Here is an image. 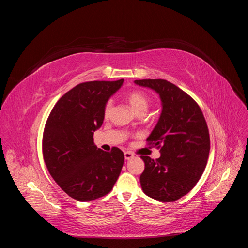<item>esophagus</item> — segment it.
I'll return each mask as SVG.
<instances>
[{"label": "esophagus", "mask_w": 248, "mask_h": 248, "mask_svg": "<svg viewBox=\"0 0 248 248\" xmlns=\"http://www.w3.org/2000/svg\"><path fill=\"white\" fill-rule=\"evenodd\" d=\"M124 156H125V159L126 160H130V159H132L133 158V154L131 153V152H128V151H126L125 153H124Z\"/></svg>", "instance_id": "34e87169"}]
</instances>
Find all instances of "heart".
Instances as JSON below:
<instances>
[{"label":"heart","instance_id":"1","mask_svg":"<svg viewBox=\"0 0 248 248\" xmlns=\"http://www.w3.org/2000/svg\"><path fill=\"white\" fill-rule=\"evenodd\" d=\"M126 99L128 101L132 110L136 112L137 115H145V112L147 111L150 106L149 97L140 91H131L129 93H127ZM111 107H112L111 101H108L106 103L103 109L104 116L108 117L110 115Z\"/></svg>","mask_w":248,"mask_h":248}]
</instances>
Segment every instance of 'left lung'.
<instances>
[{
	"label": "left lung",
	"mask_w": 248,
	"mask_h": 248,
	"mask_svg": "<svg viewBox=\"0 0 248 248\" xmlns=\"http://www.w3.org/2000/svg\"><path fill=\"white\" fill-rule=\"evenodd\" d=\"M137 85L159 95L162 110L147 139L160 149L157 159L140 156L145 170L140 177L142 191L161 202H174L188 193L205 170L210 151L204 115L191 97L166 79H139Z\"/></svg>",
	"instance_id": "left-lung-1"
}]
</instances>
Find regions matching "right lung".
<instances>
[{
	"label": "right lung",
	"mask_w": 248,
	"mask_h": 248,
	"mask_svg": "<svg viewBox=\"0 0 248 248\" xmlns=\"http://www.w3.org/2000/svg\"><path fill=\"white\" fill-rule=\"evenodd\" d=\"M116 81L81 82L58 100L42 139V153L50 176L69 197L87 202L108 194L124 163L117 147L110 152L94 145V131L103 123L104 106L123 85Z\"/></svg>",
	"instance_id": "add662e5"
}]
</instances>
